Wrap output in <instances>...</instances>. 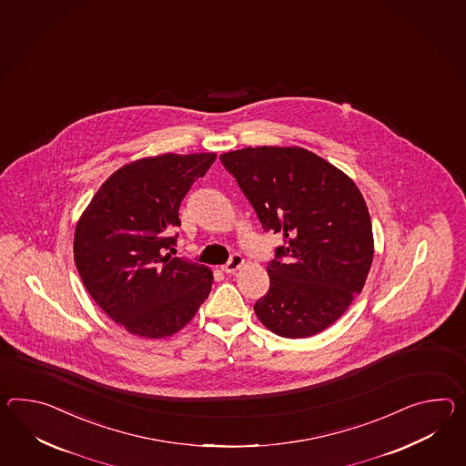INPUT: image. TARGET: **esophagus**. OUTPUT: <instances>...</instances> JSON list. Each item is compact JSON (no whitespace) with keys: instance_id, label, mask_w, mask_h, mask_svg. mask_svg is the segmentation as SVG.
Wrapping results in <instances>:
<instances>
[{"instance_id":"obj_1","label":"esophagus","mask_w":466,"mask_h":466,"mask_svg":"<svg viewBox=\"0 0 466 466\" xmlns=\"http://www.w3.org/2000/svg\"><path fill=\"white\" fill-rule=\"evenodd\" d=\"M244 264V259H242V256L240 254H238V252H234L232 256H230V259H228L224 266H222V271L224 273H236L238 271V268Z\"/></svg>"}]
</instances>
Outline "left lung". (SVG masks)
Listing matches in <instances>:
<instances>
[{"mask_svg":"<svg viewBox=\"0 0 466 466\" xmlns=\"http://www.w3.org/2000/svg\"><path fill=\"white\" fill-rule=\"evenodd\" d=\"M266 232L283 234L254 311L276 335L329 329L362 291L374 258L372 222L357 185L303 148L258 147L220 157Z\"/></svg>","mask_w":466,"mask_h":466,"instance_id":"8db88e82","label":"left lung"}]
</instances>
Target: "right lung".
I'll list each match as a JSON object with an SVG mask.
<instances>
[{
    "instance_id": "add662e5",
    "label": "right lung",
    "mask_w": 466,
    "mask_h": 466,
    "mask_svg": "<svg viewBox=\"0 0 466 466\" xmlns=\"http://www.w3.org/2000/svg\"><path fill=\"white\" fill-rule=\"evenodd\" d=\"M214 153L137 159L113 173L80 217L74 259L94 301L129 333L161 339L182 329L212 288L210 269L173 258L178 210Z\"/></svg>"
}]
</instances>
